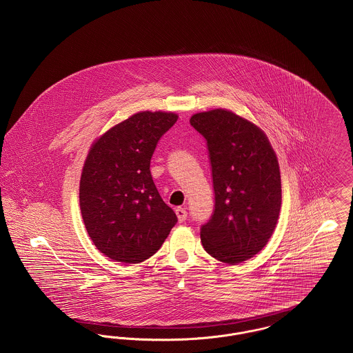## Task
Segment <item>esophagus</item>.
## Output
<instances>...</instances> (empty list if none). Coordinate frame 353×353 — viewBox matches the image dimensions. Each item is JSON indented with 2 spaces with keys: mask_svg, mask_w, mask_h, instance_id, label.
Instances as JSON below:
<instances>
[{
  "mask_svg": "<svg viewBox=\"0 0 353 353\" xmlns=\"http://www.w3.org/2000/svg\"><path fill=\"white\" fill-rule=\"evenodd\" d=\"M176 216H177V219H179V221L183 223V221L187 220V210H185L184 208H176Z\"/></svg>",
  "mask_w": 353,
  "mask_h": 353,
  "instance_id": "34e87169",
  "label": "esophagus"
}]
</instances>
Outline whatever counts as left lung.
I'll use <instances>...</instances> for the list:
<instances>
[{
  "instance_id": "8db88e82",
  "label": "left lung",
  "mask_w": 353,
  "mask_h": 353,
  "mask_svg": "<svg viewBox=\"0 0 353 353\" xmlns=\"http://www.w3.org/2000/svg\"><path fill=\"white\" fill-rule=\"evenodd\" d=\"M190 125L207 140L214 210L201 243L219 261L239 264L267 245L281 209V177L267 134L227 109L196 113Z\"/></svg>"
}]
</instances>
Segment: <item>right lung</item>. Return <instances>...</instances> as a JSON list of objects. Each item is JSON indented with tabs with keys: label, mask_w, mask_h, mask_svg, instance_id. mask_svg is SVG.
I'll return each instance as SVG.
<instances>
[{
	"label": "right lung",
	"mask_w": 353,
	"mask_h": 353,
	"mask_svg": "<svg viewBox=\"0 0 353 353\" xmlns=\"http://www.w3.org/2000/svg\"><path fill=\"white\" fill-rule=\"evenodd\" d=\"M179 116L139 112L100 136L89 149L80 180L83 224L106 257L139 264L153 256L177 223L150 174V159Z\"/></svg>",
	"instance_id": "add662e5"
}]
</instances>
